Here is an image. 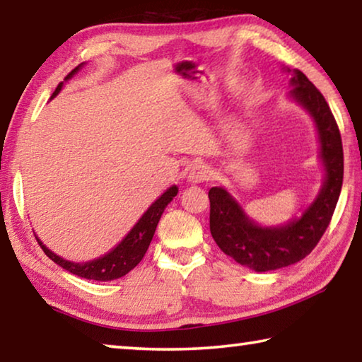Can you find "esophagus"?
<instances>
[{
    "instance_id": "34e87169",
    "label": "esophagus",
    "mask_w": 362,
    "mask_h": 362,
    "mask_svg": "<svg viewBox=\"0 0 362 362\" xmlns=\"http://www.w3.org/2000/svg\"><path fill=\"white\" fill-rule=\"evenodd\" d=\"M211 177H212L211 168L206 166V164H198V166H194L192 170H189L188 180L192 183H201V182L211 180Z\"/></svg>"
}]
</instances>
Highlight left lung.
<instances>
[{
  "mask_svg": "<svg viewBox=\"0 0 362 362\" xmlns=\"http://www.w3.org/2000/svg\"><path fill=\"white\" fill-rule=\"evenodd\" d=\"M291 97L316 122L326 180L317 198L300 218L281 226L255 225L222 187L209 189L211 235L233 260L255 272H272L305 259L332 220L343 182V146L339 126L324 95L300 70L291 78Z\"/></svg>",
  "mask_w": 362,
  "mask_h": 362,
  "instance_id": "obj_1",
  "label": "left lung"
}]
</instances>
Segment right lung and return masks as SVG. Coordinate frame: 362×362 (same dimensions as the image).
Here are the masks:
<instances>
[{
  "mask_svg": "<svg viewBox=\"0 0 362 362\" xmlns=\"http://www.w3.org/2000/svg\"><path fill=\"white\" fill-rule=\"evenodd\" d=\"M79 66L81 65H78L76 69H73L69 75L65 76V81L75 75V73L79 70ZM62 86H64V83H60L57 86L51 99H54V97L60 93ZM177 192H179V188H177L175 185L170 187L168 192H164L155 201V203L148 207V211L144 214L142 218H140L139 222L134 225V228L127 233V236L112 250V252H108L103 257H100V259H95L93 262L73 263V262H69L65 259H60L59 255L51 252V250H49L45 244H42L38 238H36V235H35V238L49 259H51L52 262H56L57 265H60L62 268H65L66 272L76 274V276H79V278L94 279V281L118 279L129 273L132 268H136L140 263V260L144 259L146 249H148L150 243L153 240V235H155V230L158 226L159 218H161L164 209H166V206L174 199Z\"/></svg>",
  "mask_w": 362,
  "mask_h": 362,
  "instance_id": "right-lung-1",
  "label": "right lung"
}]
</instances>
